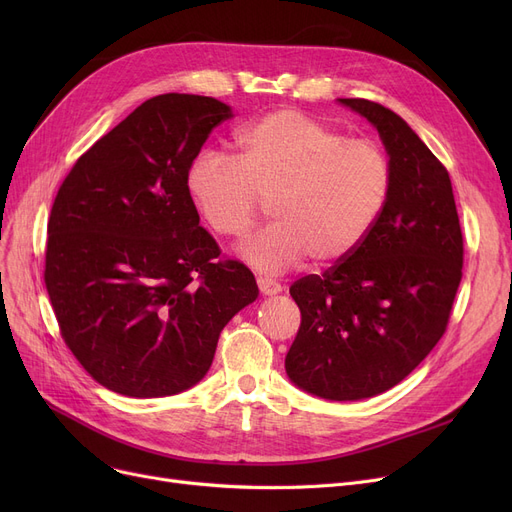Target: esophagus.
Masks as SVG:
<instances>
[{
    "label": "esophagus",
    "mask_w": 512,
    "mask_h": 512,
    "mask_svg": "<svg viewBox=\"0 0 512 512\" xmlns=\"http://www.w3.org/2000/svg\"><path fill=\"white\" fill-rule=\"evenodd\" d=\"M257 286H259L261 294H267V297H270V294H278V292H282V286H280L276 280H272V278H263V276H259V278H257Z\"/></svg>",
    "instance_id": "34e87169"
}]
</instances>
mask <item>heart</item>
Returning <instances> with one entry per match:
<instances>
[{
  "instance_id": "obj_1",
  "label": "heart",
  "mask_w": 512,
  "mask_h": 512,
  "mask_svg": "<svg viewBox=\"0 0 512 512\" xmlns=\"http://www.w3.org/2000/svg\"><path fill=\"white\" fill-rule=\"evenodd\" d=\"M236 149V159L199 153L184 184L203 222L224 238L247 236L270 203L276 224L240 247L261 272H284L307 257L315 265L346 259L388 203L386 151L299 110L284 107L242 126Z\"/></svg>"
}]
</instances>
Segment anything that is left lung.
Instances as JSON below:
<instances>
[{
	"instance_id": "8db88e82",
	"label": "left lung",
	"mask_w": 512,
	"mask_h": 512,
	"mask_svg": "<svg viewBox=\"0 0 512 512\" xmlns=\"http://www.w3.org/2000/svg\"><path fill=\"white\" fill-rule=\"evenodd\" d=\"M378 128L390 155L388 203L363 245L290 286L301 328L286 355L299 388L361 400L402 382L446 332L463 278V232L442 161L369 99H340Z\"/></svg>"
}]
</instances>
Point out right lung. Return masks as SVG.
<instances>
[{
    "instance_id": "right-lung-1",
    "label": "right lung",
    "mask_w": 512,
    "mask_h": 512,
    "mask_svg": "<svg viewBox=\"0 0 512 512\" xmlns=\"http://www.w3.org/2000/svg\"><path fill=\"white\" fill-rule=\"evenodd\" d=\"M228 118L213 97H151L76 159L53 201L47 294L66 346L107 390L157 398L195 386L224 326L257 299L255 276L220 259L184 184Z\"/></svg>"
}]
</instances>
